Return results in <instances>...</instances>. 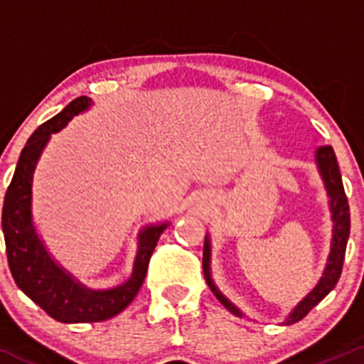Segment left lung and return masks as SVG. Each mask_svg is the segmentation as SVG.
Segmentation results:
<instances>
[{"instance_id": "1", "label": "left lung", "mask_w": 364, "mask_h": 364, "mask_svg": "<svg viewBox=\"0 0 364 364\" xmlns=\"http://www.w3.org/2000/svg\"><path fill=\"white\" fill-rule=\"evenodd\" d=\"M315 164H317V171L321 174L322 183H324V188L328 192V204L329 211H331V222H333V237H331V248H329L328 262H326L324 271H322L321 280L317 282L314 289L308 292L299 303L296 304L291 310V314L287 315V318L284 321L285 326L294 324V322L301 321L308 311L314 306H317L329 292L335 289V285L338 284L340 274H341V266H343L345 259V250H347V241L348 234H350V211H348V203L347 196H345L343 183H341V174L338 161H336L335 151H333L331 146H321L315 151ZM203 267H204V277L208 282L209 289L213 291V294L216 296V299L230 311V314L237 315V317H245L243 311L232 303L218 287H216L215 280L211 277V240H209V234H205L204 237V255H203Z\"/></svg>"}]
</instances>
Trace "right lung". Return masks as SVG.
Listing matches in <instances>:
<instances>
[{
    "label": "right lung",
    "instance_id": "add662e5",
    "mask_svg": "<svg viewBox=\"0 0 364 364\" xmlns=\"http://www.w3.org/2000/svg\"><path fill=\"white\" fill-rule=\"evenodd\" d=\"M93 100L79 97L49 121L40 124L26 142L5 193L1 229L9 267L17 287L46 314L65 324L100 322L123 311L134 301L146 278L149 259L168 222L149 223L139 230L137 253L128 280L111 289H91L77 280L47 250L33 222V174L50 135L63 130L73 116L90 111Z\"/></svg>",
    "mask_w": 364,
    "mask_h": 364
}]
</instances>
